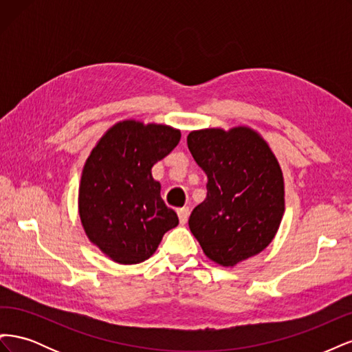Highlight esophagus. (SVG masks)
I'll return each mask as SVG.
<instances>
[{
	"mask_svg": "<svg viewBox=\"0 0 352 352\" xmlns=\"http://www.w3.org/2000/svg\"><path fill=\"white\" fill-rule=\"evenodd\" d=\"M177 216H179V221L180 225H186L188 217H189V207H182L177 210Z\"/></svg>",
	"mask_w": 352,
	"mask_h": 352,
	"instance_id": "obj_1",
	"label": "esophagus"
}]
</instances>
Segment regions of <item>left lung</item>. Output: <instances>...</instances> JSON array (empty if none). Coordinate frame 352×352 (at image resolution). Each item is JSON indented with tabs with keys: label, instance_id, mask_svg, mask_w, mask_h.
I'll return each mask as SVG.
<instances>
[{
	"label": "left lung",
	"instance_id": "obj_1",
	"mask_svg": "<svg viewBox=\"0 0 352 352\" xmlns=\"http://www.w3.org/2000/svg\"><path fill=\"white\" fill-rule=\"evenodd\" d=\"M188 148L208 177L207 198L189 217L202 251L220 265L261 252L285 211L282 170L269 145L248 127H235L190 132Z\"/></svg>",
	"mask_w": 352,
	"mask_h": 352
}]
</instances>
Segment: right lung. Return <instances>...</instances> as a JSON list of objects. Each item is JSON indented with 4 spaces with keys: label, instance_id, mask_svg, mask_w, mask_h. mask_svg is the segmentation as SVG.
I'll return each instance as SVG.
<instances>
[{
    "label": "right lung",
    "instance_id": "obj_1",
    "mask_svg": "<svg viewBox=\"0 0 352 352\" xmlns=\"http://www.w3.org/2000/svg\"><path fill=\"white\" fill-rule=\"evenodd\" d=\"M179 141L180 132L170 126L126 120L88 157L79 186L80 220L88 238L116 263L150 258L164 233L179 225L151 175Z\"/></svg>",
    "mask_w": 352,
    "mask_h": 352
}]
</instances>
